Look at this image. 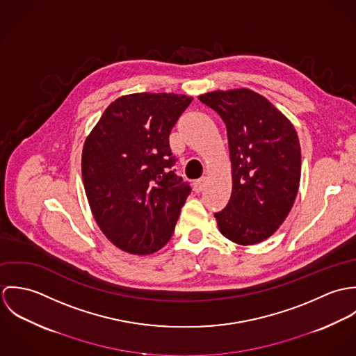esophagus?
Listing matches in <instances>:
<instances>
[{"label": "esophagus", "instance_id": "1", "mask_svg": "<svg viewBox=\"0 0 356 356\" xmlns=\"http://www.w3.org/2000/svg\"><path fill=\"white\" fill-rule=\"evenodd\" d=\"M205 184H207V178H205V177H202L200 179L195 181L193 188H195V191H196V192H202L204 188H205Z\"/></svg>", "mask_w": 356, "mask_h": 356}]
</instances>
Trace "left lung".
I'll list each match as a JSON object with an SVG mask.
<instances>
[{"instance_id": "left-lung-1", "label": "left lung", "mask_w": 356, "mask_h": 356, "mask_svg": "<svg viewBox=\"0 0 356 356\" xmlns=\"http://www.w3.org/2000/svg\"><path fill=\"white\" fill-rule=\"evenodd\" d=\"M225 122L233 189L215 212L220 233L240 245L268 238L295 203L302 152L293 124L271 102L248 89L211 92L199 97Z\"/></svg>"}]
</instances>
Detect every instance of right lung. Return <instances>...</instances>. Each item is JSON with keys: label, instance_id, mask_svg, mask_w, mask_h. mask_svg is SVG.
Instances as JSON below:
<instances>
[{"label": "right lung", "instance_id": "obj_1", "mask_svg": "<svg viewBox=\"0 0 356 356\" xmlns=\"http://www.w3.org/2000/svg\"><path fill=\"white\" fill-rule=\"evenodd\" d=\"M192 97L134 93L109 104L85 141L82 178L105 237L133 254L171 238L191 185L175 174L170 133Z\"/></svg>", "mask_w": 356, "mask_h": 356}]
</instances>
